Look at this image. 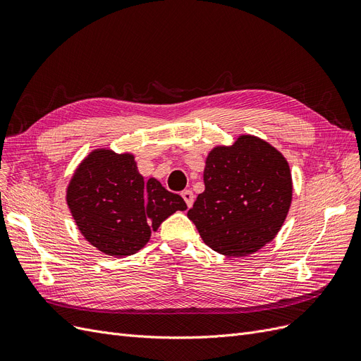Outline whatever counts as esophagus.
Here are the masks:
<instances>
[{
	"label": "esophagus",
	"instance_id": "34e87169",
	"mask_svg": "<svg viewBox=\"0 0 361 361\" xmlns=\"http://www.w3.org/2000/svg\"><path fill=\"white\" fill-rule=\"evenodd\" d=\"M181 196H183V200L185 201V204H188V207H192V205H193L195 195H193L192 190H183V192H181Z\"/></svg>",
	"mask_w": 361,
	"mask_h": 361
}]
</instances>
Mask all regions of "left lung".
Returning <instances> with one entry per match:
<instances>
[{"mask_svg":"<svg viewBox=\"0 0 361 361\" xmlns=\"http://www.w3.org/2000/svg\"><path fill=\"white\" fill-rule=\"evenodd\" d=\"M204 184L188 217L207 246L226 257H247L270 243L293 201L286 159L252 135L208 153Z\"/></svg>","mask_w":361,"mask_h":361,"instance_id":"8db88e82","label":"left lung"}]
</instances>
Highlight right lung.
<instances>
[{
  "mask_svg": "<svg viewBox=\"0 0 361 361\" xmlns=\"http://www.w3.org/2000/svg\"><path fill=\"white\" fill-rule=\"evenodd\" d=\"M67 205L80 234L109 257L141 250L160 224L188 205L156 178L144 181L135 156L97 148L80 161L67 185Z\"/></svg>",
  "mask_w": 361,
  "mask_h": 361,
  "instance_id": "1",
  "label": "right lung"
}]
</instances>
